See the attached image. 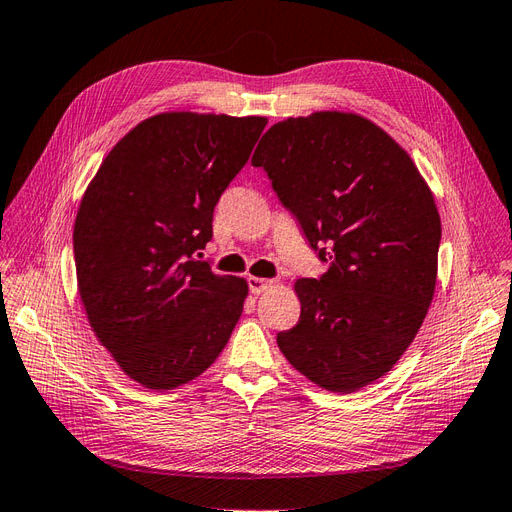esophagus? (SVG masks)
<instances>
[{
    "label": "esophagus",
    "mask_w": 512,
    "mask_h": 512,
    "mask_svg": "<svg viewBox=\"0 0 512 512\" xmlns=\"http://www.w3.org/2000/svg\"><path fill=\"white\" fill-rule=\"evenodd\" d=\"M273 282L271 280H265V278H247V286H250V293H254V295H260V293H265V290L271 286Z\"/></svg>",
    "instance_id": "obj_1"
}]
</instances>
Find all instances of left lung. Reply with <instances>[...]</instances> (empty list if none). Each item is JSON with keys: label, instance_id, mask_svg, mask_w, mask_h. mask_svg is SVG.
Instances as JSON below:
<instances>
[{"label": "left lung", "instance_id": "8db88e82", "mask_svg": "<svg viewBox=\"0 0 512 512\" xmlns=\"http://www.w3.org/2000/svg\"><path fill=\"white\" fill-rule=\"evenodd\" d=\"M329 269L301 278L299 323L278 347L301 375L349 394L383 377L431 306L441 222L392 137L357 114L288 118L252 157Z\"/></svg>", "mask_w": 512, "mask_h": 512}]
</instances>
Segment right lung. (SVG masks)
<instances>
[{"mask_svg":"<svg viewBox=\"0 0 512 512\" xmlns=\"http://www.w3.org/2000/svg\"><path fill=\"white\" fill-rule=\"evenodd\" d=\"M267 118L159 114L105 157L79 204L73 250L96 338L131 379L178 388L209 368L241 319L247 282L193 254Z\"/></svg>","mask_w":512,"mask_h":512,"instance_id":"add662e5","label":"right lung"}]
</instances>
